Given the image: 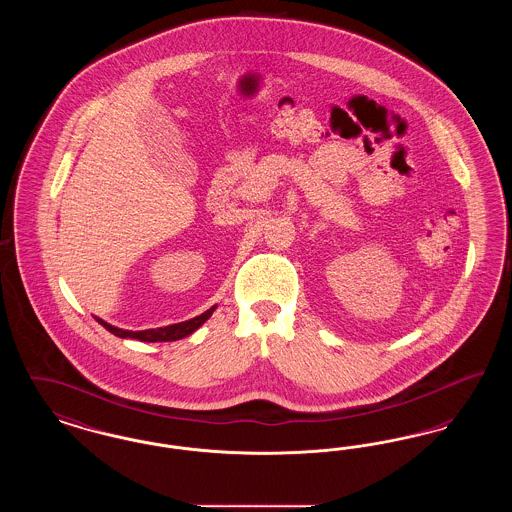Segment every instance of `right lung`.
Listing matches in <instances>:
<instances>
[{
	"instance_id": "1",
	"label": "right lung",
	"mask_w": 512,
	"mask_h": 512,
	"mask_svg": "<svg viewBox=\"0 0 512 512\" xmlns=\"http://www.w3.org/2000/svg\"><path fill=\"white\" fill-rule=\"evenodd\" d=\"M215 307H211L209 311L201 313L199 317L190 318L186 322H178V324H171V326H165V328H155V330H140V332H130V330H122V328H115L107 322H103L101 318H98L99 324L109 330L111 334L119 336V338H134V340L140 341H176L190 336L192 332H195L207 318L213 315Z\"/></svg>"
}]
</instances>
